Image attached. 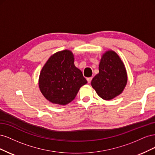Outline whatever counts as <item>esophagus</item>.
<instances>
[{
  "instance_id": "34e87169",
  "label": "esophagus",
  "mask_w": 155,
  "mask_h": 155,
  "mask_svg": "<svg viewBox=\"0 0 155 155\" xmlns=\"http://www.w3.org/2000/svg\"><path fill=\"white\" fill-rule=\"evenodd\" d=\"M87 79L88 83H91V81H92V77L88 78H87Z\"/></svg>"
}]
</instances>
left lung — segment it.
Masks as SVG:
<instances>
[{
  "label": "left lung",
  "mask_w": 155,
  "mask_h": 155,
  "mask_svg": "<svg viewBox=\"0 0 155 155\" xmlns=\"http://www.w3.org/2000/svg\"><path fill=\"white\" fill-rule=\"evenodd\" d=\"M127 83V74L122 60L113 50L101 55L99 73L91 81L92 88L103 100H110L121 94Z\"/></svg>",
  "instance_id": "obj_1"
}]
</instances>
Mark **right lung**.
I'll list each match as a JSON object with an SVG mask.
<instances>
[{"label":"right lung","instance_id":"obj_1","mask_svg":"<svg viewBox=\"0 0 155 155\" xmlns=\"http://www.w3.org/2000/svg\"><path fill=\"white\" fill-rule=\"evenodd\" d=\"M74 55L69 50L51 55L41 70L39 87L42 94L54 104L65 105L76 97L87 83L81 71L74 64Z\"/></svg>","mask_w":155,"mask_h":155}]
</instances>
